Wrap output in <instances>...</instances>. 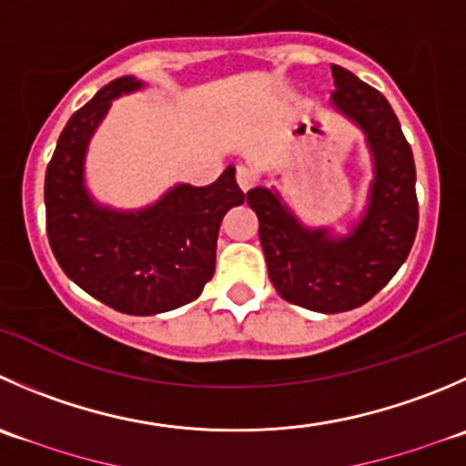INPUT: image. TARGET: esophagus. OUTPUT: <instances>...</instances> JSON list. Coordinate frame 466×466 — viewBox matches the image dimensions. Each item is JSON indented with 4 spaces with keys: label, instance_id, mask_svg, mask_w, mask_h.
I'll return each instance as SVG.
<instances>
[{
    "label": "esophagus",
    "instance_id": "esophagus-1",
    "mask_svg": "<svg viewBox=\"0 0 466 466\" xmlns=\"http://www.w3.org/2000/svg\"><path fill=\"white\" fill-rule=\"evenodd\" d=\"M255 175L250 173V170L246 168V166H238V170H237V184H238V188H241L243 193H248L250 191L252 187H255Z\"/></svg>",
    "mask_w": 466,
    "mask_h": 466
}]
</instances>
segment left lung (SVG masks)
I'll return each instance as SVG.
<instances>
[{"label": "left lung", "instance_id": "1", "mask_svg": "<svg viewBox=\"0 0 466 466\" xmlns=\"http://www.w3.org/2000/svg\"><path fill=\"white\" fill-rule=\"evenodd\" d=\"M329 106L364 134L373 164L367 205L346 234L309 228L278 188L255 187L248 205L259 218L268 278L284 300L320 314L371 300L408 259L417 237V170L394 108L369 84L332 66Z\"/></svg>", "mask_w": 466, "mask_h": 466}]
</instances>
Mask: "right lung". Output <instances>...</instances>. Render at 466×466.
I'll list each match as a JSON object with an SVG mask.
<instances>
[{
    "instance_id": "add662e5",
    "label": "right lung",
    "mask_w": 466,
    "mask_h": 466,
    "mask_svg": "<svg viewBox=\"0 0 466 466\" xmlns=\"http://www.w3.org/2000/svg\"><path fill=\"white\" fill-rule=\"evenodd\" d=\"M143 81L120 76L67 120L45 175L47 237L63 273L104 305L152 316L196 300L216 268L223 216L243 205L234 166L209 187L175 184L141 209L99 205L86 187V155L113 99Z\"/></svg>"
}]
</instances>
